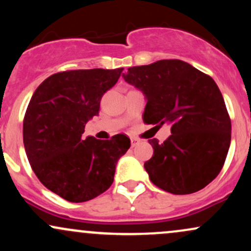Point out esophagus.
<instances>
[{
	"mask_svg": "<svg viewBox=\"0 0 251 251\" xmlns=\"http://www.w3.org/2000/svg\"><path fill=\"white\" fill-rule=\"evenodd\" d=\"M139 143H140V139H138V138H132V139H131V146H132V148L137 146Z\"/></svg>",
	"mask_w": 251,
	"mask_h": 251,
	"instance_id": "34e87169",
	"label": "esophagus"
}]
</instances>
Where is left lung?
Here are the masks:
<instances>
[{"label":"left lung","instance_id":"obj_1","mask_svg":"<svg viewBox=\"0 0 251 251\" xmlns=\"http://www.w3.org/2000/svg\"><path fill=\"white\" fill-rule=\"evenodd\" d=\"M123 76L148 100L144 123L171 125L165 142L149 140L153 155L144 168L152 183L174 195L205 188L221 172L231 142V120L214 79L176 59L129 67Z\"/></svg>","mask_w":251,"mask_h":251}]
</instances>
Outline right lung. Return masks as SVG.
I'll use <instances>...</instances> for the list:
<instances>
[{"instance_id":"add662e5","label":"right lung","mask_w":251,"mask_h":251,"mask_svg":"<svg viewBox=\"0 0 251 251\" xmlns=\"http://www.w3.org/2000/svg\"><path fill=\"white\" fill-rule=\"evenodd\" d=\"M123 70L60 72L31 97L24 119L25 153L39 180L63 200L81 203L105 192L113 183L117 162L131 146L125 134L109 140L82 137Z\"/></svg>"}]
</instances>
